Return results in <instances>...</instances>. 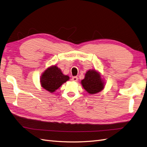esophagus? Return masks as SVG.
Returning a JSON list of instances; mask_svg holds the SVG:
<instances>
[{
  "instance_id": "esophagus-1",
  "label": "esophagus",
  "mask_w": 147,
  "mask_h": 147,
  "mask_svg": "<svg viewBox=\"0 0 147 147\" xmlns=\"http://www.w3.org/2000/svg\"><path fill=\"white\" fill-rule=\"evenodd\" d=\"M72 80L74 82H77L78 80V77H73L72 78Z\"/></svg>"
}]
</instances>
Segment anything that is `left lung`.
Here are the masks:
<instances>
[{"instance_id":"8db88e82","label":"left lung","mask_w":147,"mask_h":147,"mask_svg":"<svg viewBox=\"0 0 147 147\" xmlns=\"http://www.w3.org/2000/svg\"><path fill=\"white\" fill-rule=\"evenodd\" d=\"M81 83L83 88L91 94L100 92L105 87V82L100 74L94 69L87 71Z\"/></svg>"}]
</instances>
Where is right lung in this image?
Returning a JSON list of instances; mask_svg holds the SVG:
<instances>
[{
  "mask_svg": "<svg viewBox=\"0 0 147 147\" xmlns=\"http://www.w3.org/2000/svg\"><path fill=\"white\" fill-rule=\"evenodd\" d=\"M69 80L68 75L63 74L61 70L56 65H53L42 74L40 83L43 88L50 93H53Z\"/></svg>",
  "mask_w": 147,
  "mask_h": 147,
  "instance_id": "1",
  "label": "right lung"
}]
</instances>
